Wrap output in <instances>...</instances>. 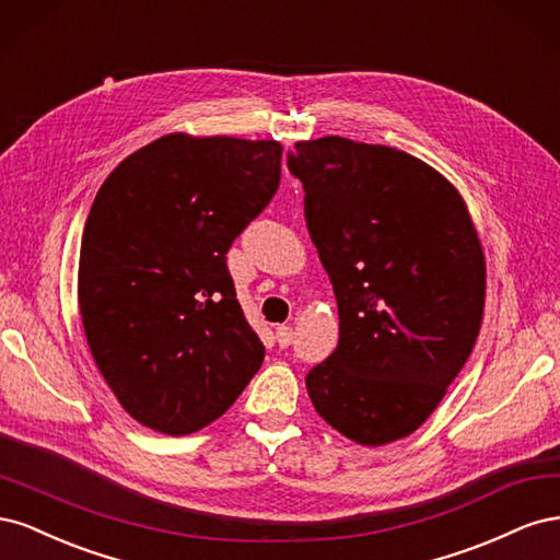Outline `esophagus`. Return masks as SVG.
<instances>
[{
  "mask_svg": "<svg viewBox=\"0 0 560 560\" xmlns=\"http://www.w3.org/2000/svg\"><path fill=\"white\" fill-rule=\"evenodd\" d=\"M276 338H278L280 348H290V346H292V341H294V331H292V327L280 325V327L276 329Z\"/></svg>",
  "mask_w": 560,
  "mask_h": 560,
  "instance_id": "obj_1",
  "label": "esophagus"
}]
</instances>
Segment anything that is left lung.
Masks as SVG:
<instances>
[{
    "label": "left lung",
    "mask_w": 560,
    "mask_h": 560,
    "mask_svg": "<svg viewBox=\"0 0 560 560\" xmlns=\"http://www.w3.org/2000/svg\"><path fill=\"white\" fill-rule=\"evenodd\" d=\"M287 167L338 306V346L306 376L315 411L364 446L418 430L479 336L486 264L453 184L404 151L296 142Z\"/></svg>",
    "instance_id": "8db88e82"
}]
</instances>
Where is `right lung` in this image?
I'll use <instances>...</instances> for the list:
<instances>
[{"label": "right lung", "instance_id": "right-lung-1", "mask_svg": "<svg viewBox=\"0 0 560 560\" xmlns=\"http://www.w3.org/2000/svg\"><path fill=\"white\" fill-rule=\"evenodd\" d=\"M273 140L165 135L100 186L79 254L93 360L124 409L191 434L238 399L264 362L226 266L280 186Z\"/></svg>", "mask_w": 560, "mask_h": 560}]
</instances>
